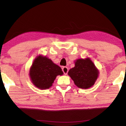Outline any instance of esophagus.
I'll list each match as a JSON object with an SVG mask.
<instances>
[{
  "mask_svg": "<svg viewBox=\"0 0 126 126\" xmlns=\"http://www.w3.org/2000/svg\"><path fill=\"white\" fill-rule=\"evenodd\" d=\"M62 70H63V73H64V75H67L69 69H68V68L67 67H66V66H64V67H62Z\"/></svg>",
  "mask_w": 126,
  "mask_h": 126,
  "instance_id": "34e87169",
  "label": "esophagus"
}]
</instances>
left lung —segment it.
<instances>
[{
    "label": "left lung",
    "mask_w": 126,
    "mask_h": 126,
    "mask_svg": "<svg viewBox=\"0 0 126 126\" xmlns=\"http://www.w3.org/2000/svg\"><path fill=\"white\" fill-rule=\"evenodd\" d=\"M68 75L78 88L88 89L95 84L99 70L90 58L79 59L75 61V67L69 70Z\"/></svg>",
    "instance_id": "obj_1"
}]
</instances>
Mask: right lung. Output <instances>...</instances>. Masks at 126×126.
<instances>
[{"label": "right lung", "mask_w": 126, "mask_h": 126, "mask_svg": "<svg viewBox=\"0 0 126 126\" xmlns=\"http://www.w3.org/2000/svg\"><path fill=\"white\" fill-rule=\"evenodd\" d=\"M63 72L61 67L46 56L39 55L34 59L30 69L29 75L32 83L40 89L50 88L58 75Z\"/></svg>", "instance_id": "add662e5"}]
</instances>
